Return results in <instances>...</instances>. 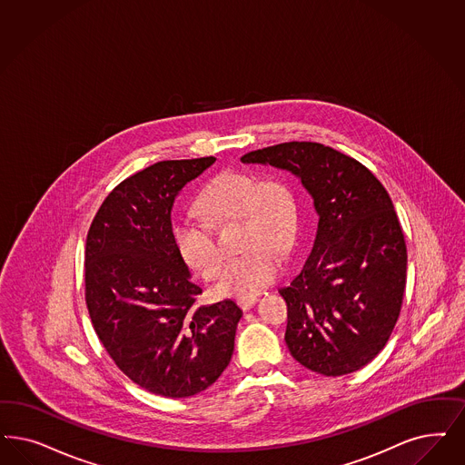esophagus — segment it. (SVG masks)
<instances>
[{"label":"esophagus","instance_id":"obj_1","mask_svg":"<svg viewBox=\"0 0 465 465\" xmlns=\"http://www.w3.org/2000/svg\"><path fill=\"white\" fill-rule=\"evenodd\" d=\"M256 297H249V299H237V304L241 307L242 311H249L252 305L256 304Z\"/></svg>","mask_w":465,"mask_h":465}]
</instances>
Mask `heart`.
<instances>
[{"mask_svg": "<svg viewBox=\"0 0 465 465\" xmlns=\"http://www.w3.org/2000/svg\"><path fill=\"white\" fill-rule=\"evenodd\" d=\"M197 209L211 222H245L243 245L249 251L224 264L216 292L222 297L249 299L270 287L282 272V254L275 247L289 251L297 233V208L287 185L226 170L203 189ZM173 241L189 268L204 280L216 276L223 254L206 222L195 216L182 218L173 228Z\"/></svg>", "mask_w": 465, "mask_h": 465, "instance_id": "b5f03b06", "label": "heart"}]
</instances>
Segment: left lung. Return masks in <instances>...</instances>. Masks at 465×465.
<instances>
[{
  "label": "left lung",
  "instance_id": "8db88e82",
  "mask_svg": "<svg viewBox=\"0 0 465 465\" xmlns=\"http://www.w3.org/2000/svg\"><path fill=\"white\" fill-rule=\"evenodd\" d=\"M301 178L318 230L304 268L280 290L295 361L343 376L383 351L401 314L407 247L393 203L368 168L333 147L283 143L243 154Z\"/></svg>",
  "mask_w": 465,
  "mask_h": 465
}]
</instances>
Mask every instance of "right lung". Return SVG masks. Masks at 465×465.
Here are the masks:
<instances>
[{
  "mask_svg": "<svg viewBox=\"0 0 465 465\" xmlns=\"http://www.w3.org/2000/svg\"><path fill=\"white\" fill-rule=\"evenodd\" d=\"M216 158L160 161L128 176L96 213L85 242V304L97 337L134 383L193 397L230 364L242 311L203 293L173 241L178 193Z\"/></svg>",
  "mask_w": 465,
  "mask_h": 465,
  "instance_id": "add662e5",
  "label": "right lung"
}]
</instances>
